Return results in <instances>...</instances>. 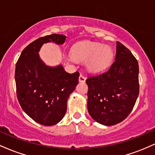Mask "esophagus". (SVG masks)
<instances>
[{
	"label": "esophagus",
	"mask_w": 155,
	"mask_h": 155,
	"mask_svg": "<svg viewBox=\"0 0 155 155\" xmlns=\"http://www.w3.org/2000/svg\"><path fill=\"white\" fill-rule=\"evenodd\" d=\"M79 82H84V81H86V77L84 75H82V74H80L79 77Z\"/></svg>",
	"instance_id": "1"
}]
</instances>
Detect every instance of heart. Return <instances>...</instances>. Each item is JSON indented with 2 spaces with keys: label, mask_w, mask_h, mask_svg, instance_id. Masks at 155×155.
Returning a JSON list of instances; mask_svg holds the SVG:
<instances>
[{
  "label": "heart",
  "mask_w": 155,
  "mask_h": 155,
  "mask_svg": "<svg viewBox=\"0 0 155 155\" xmlns=\"http://www.w3.org/2000/svg\"><path fill=\"white\" fill-rule=\"evenodd\" d=\"M71 55L77 61L85 62L87 68L92 72L99 71L108 67L113 57L109 47L92 41H82L75 44L71 49Z\"/></svg>",
  "instance_id": "obj_1"
}]
</instances>
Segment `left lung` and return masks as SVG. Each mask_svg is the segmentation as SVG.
I'll return each instance as SVG.
<instances>
[{"label": "left lung", "mask_w": 155, "mask_h": 155, "mask_svg": "<svg viewBox=\"0 0 155 155\" xmlns=\"http://www.w3.org/2000/svg\"><path fill=\"white\" fill-rule=\"evenodd\" d=\"M138 72L136 58L117 41L115 60L109 69L86 80L87 109L94 120L111 126L128 116L139 94Z\"/></svg>", "instance_id": "8db88e82"}]
</instances>
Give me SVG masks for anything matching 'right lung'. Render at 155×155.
<instances>
[{
    "label": "right lung",
    "mask_w": 155,
    "mask_h": 155,
    "mask_svg": "<svg viewBox=\"0 0 155 155\" xmlns=\"http://www.w3.org/2000/svg\"><path fill=\"white\" fill-rule=\"evenodd\" d=\"M66 36L51 34L39 38L23 49L15 68L17 95L22 110L35 122L51 126L62 120L67 101L79 83V73L68 74L63 65L48 66L38 51L44 44L65 43Z\"/></svg>",
    "instance_id": "add662e5"
}]
</instances>
